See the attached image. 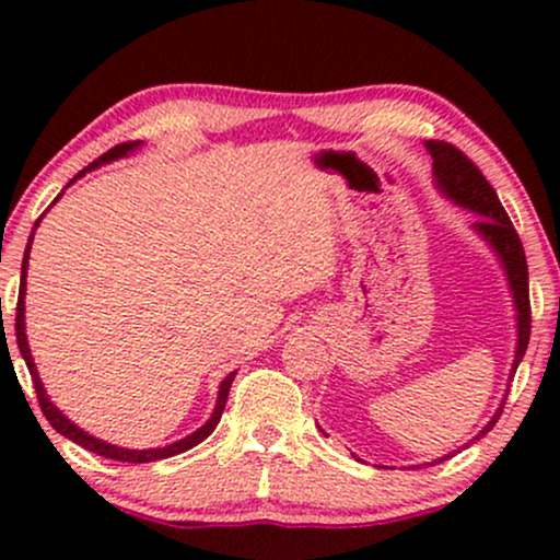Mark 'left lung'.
Returning a JSON list of instances; mask_svg holds the SVG:
<instances>
[{"label":"left lung","instance_id":"8db88e82","mask_svg":"<svg viewBox=\"0 0 560 560\" xmlns=\"http://www.w3.org/2000/svg\"><path fill=\"white\" fill-rule=\"evenodd\" d=\"M427 150L434 160V178H436V186L442 189V195L453 199V202L460 205V208H468L481 215L479 221L474 223V231L490 244L505 266L508 284H511L513 302H516V313H518L516 316L518 342H516V358H513V369H511V378H513L526 352V345H529V331H532L529 271H526V255H524L522 240H518L516 229H513L505 208L500 205L498 191L492 189L490 182L481 176V171L458 150V147L447 144V141H427ZM500 413H503V408H498V413H494L492 421L477 434V440L490 432L494 421L500 419ZM442 460L445 458L434 460V464H442Z\"/></svg>","mask_w":560,"mask_h":560}]
</instances>
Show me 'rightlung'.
I'll list each match as a JSON object with an SVG mask.
<instances>
[{
  "label": "right lung",
  "mask_w": 560,
  "mask_h": 560,
  "mask_svg": "<svg viewBox=\"0 0 560 560\" xmlns=\"http://www.w3.org/2000/svg\"><path fill=\"white\" fill-rule=\"evenodd\" d=\"M141 144V141H124V144L113 147V150H107L105 155H102L100 160H94L89 168H96L100 163H110V160H118L128 155V152H133L137 147ZM83 173V171H81ZM79 173V176H81ZM75 176V178H79ZM73 178V182H75ZM42 221V218H38ZM36 221V226H38ZM31 240H34V234H31ZM31 240L28 244H25V255H23V268H21V294H18V313H15V337H18V347H21V355L25 365H28L31 371V378H34V389H36V397H38V408H42V413L47 416V421L52 423L55 432H60L62 436H68V440H73L75 445L92 450V453L102 455V458H113V460H120V464H152V460H163V458H171V455H178L184 453V450H191L195 445H199V442L205 440V436H210V432L218 427V421H221V413L223 408H226V397H229V389H231V382H234L236 371L234 374H229L226 378L221 382V389H218V402H215V410L213 416H210L208 423L205 427H199L195 434L184 436V440L173 442V445H165V447H155V450H126V447H118V445H110V442H102L96 440V436L86 434L83 429L75 427L73 421L66 419L62 416V410H57L52 400L47 397V392H44V384L42 378H38V371H36V363L34 358H31V350H28V339H25V302H23V294H25V268H28V253H31Z\"/></svg>",
  "instance_id": "right-lung-1"
}]
</instances>
